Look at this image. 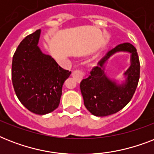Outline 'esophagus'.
I'll return each mask as SVG.
<instances>
[{
	"instance_id": "esophagus-1",
	"label": "esophagus",
	"mask_w": 154,
	"mask_h": 154,
	"mask_svg": "<svg viewBox=\"0 0 154 154\" xmlns=\"http://www.w3.org/2000/svg\"><path fill=\"white\" fill-rule=\"evenodd\" d=\"M72 76L73 77V78L79 83V82H81V81L83 79V77H84L85 76V72L81 69H76L72 72Z\"/></svg>"
}]
</instances>
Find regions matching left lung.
Listing matches in <instances>:
<instances>
[{"label":"left lung","mask_w":154,"mask_h":154,"mask_svg":"<svg viewBox=\"0 0 154 154\" xmlns=\"http://www.w3.org/2000/svg\"><path fill=\"white\" fill-rule=\"evenodd\" d=\"M121 51L131 53V65L125 73L126 82L119 85L105 75L103 65L112 54ZM139 77L140 61L136 48L129 43L118 45L108 52L92 69L89 77L80 83L85 106L97 117L116 113L130 101L138 85Z\"/></svg>","instance_id":"8db88e82"}]
</instances>
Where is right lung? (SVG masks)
Wrapping results in <instances>:
<instances>
[{"label":"right lung","mask_w":154,"mask_h":154,"mask_svg":"<svg viewBox=\"0 0 154 154\" xmlns=\"http://www.w3.org/2000/svg\"><path fill=\"white\" fill-rule=\"evenodd\" d=\"M41 30L22 40L12 62V82L16 95L26 109L44 115L58 107L64 82L71 74L37 46Z\"/></svg>","instance_id":"obj_1"}]
</instances>
